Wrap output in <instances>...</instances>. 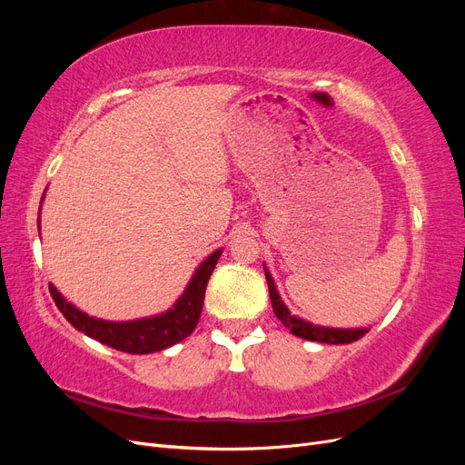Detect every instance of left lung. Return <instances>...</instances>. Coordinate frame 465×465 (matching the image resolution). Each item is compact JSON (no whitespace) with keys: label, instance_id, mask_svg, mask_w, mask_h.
I'll return each instance as SVG.
<instances>
[{"label":"left lung","instance_id":"8db88e82","mask_svg":"<svg viewBox=\"0 0 465 465\" xmlns=\"http://www.w3.org/2000/svg\"><path fill=\"white\" fill-rule=\"evenodd\" d=\"M265 272V279H267V287H270V299H272V306L275 316L281 320L285 328L291 330L292 335L302 337V340L308 341H318V343H330V345H341V343H353L369 331V328H355V330H341V328H322V326H314V323L306 322L302 318L291 316L289 308L285 306V302L281 301L279 292L275 289L273 279L267 272V267L263 265Z\"/></svg>","mask_w":465,"mask_h":465}]
</instances>
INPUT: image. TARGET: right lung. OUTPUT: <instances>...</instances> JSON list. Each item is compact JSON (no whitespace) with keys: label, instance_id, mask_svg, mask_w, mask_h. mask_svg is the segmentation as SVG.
Listing matches in <instances>:
<instances>
[{"label":"right lung","instance_id":"add662e5","mask_svg":"<svg viewBox=\"0 0 465 465\" xmlns=\"http://www.w3.org/2000/svg\"><path fill=\"white\" fill-rule=\"evenodd\" d=\"M221 252L223 250H215L213 254H209L200 263L198 270L192 275L186 291L182 292V297L174 302L173 308H168L166 312L151 318L130 322H108L101 318H93L85 312H81L72 302H67L62 297V292H58V289L52 283L48 287L55 306L60 308V312L75 330L112 349L124 351V353L147 355L154 353V351H163L174 343H180L195 330V326H198L207 281L215 270Z\"/></svg>","mask_w":465,"mask_h":465}]
</instances>
